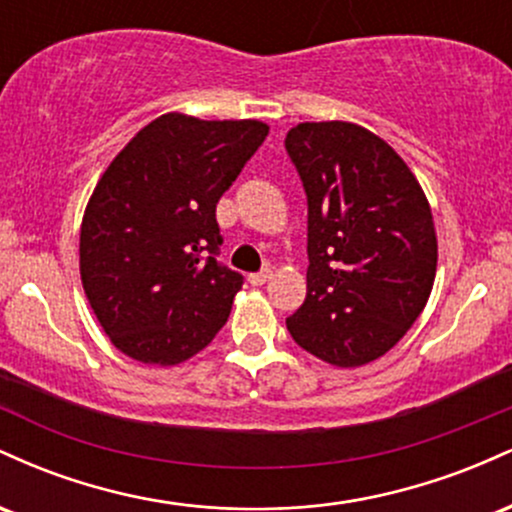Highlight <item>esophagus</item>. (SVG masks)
<instances>
[{"mask_svg": "<svg viewBox=\"0 0 512 512\" xmlns=\"http://www.w3.org/2000/svg\"><path fill=\"white\" fill-rule=\"evenodd\" d=\"M272 279V269L269 267H264V269H260V272H255V274H250L248 276V281L252 286H262V284H267V281Z\"/></svg>", "mask_w": 512, "mask_h": 512, "instance_id": "obj_1", "label": "esophagus"}]
</instances>
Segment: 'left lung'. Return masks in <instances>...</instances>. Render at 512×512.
Listing matches in <instances>:
<instances>
[{"label": "left lung", "mask_w": 512, "mask_h": 512, "mask_svg": "<svg viewBox=\"0 0 512 512\" xmlns=\"http://www.w3.org/2000/svg\"><path fill=\"white\" fill-rule=\"evenodd\" d=\"M286 151L308 197V293L286 317L293 342L356 368L395 346L436 279L438 240L419 180L351 122H303Z\"/></svg>", "instance_id": "8db88e82"}]
</instances>
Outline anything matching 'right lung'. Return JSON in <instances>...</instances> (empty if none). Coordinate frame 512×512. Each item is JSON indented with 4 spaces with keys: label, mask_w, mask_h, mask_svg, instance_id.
Returning a JSON list of instances; mask_svg holds the SVG:
<instances>
[{
    "label": "right lung",
    "mask_w": 512,
    "mask_h": 512,
    "mask_svg": "<svg viewBox=\"0 0 512 512\" xmlns=\"http://www.w3.org/2000/svg\"><path fill=\"white\" fill-rule=\"evenodd\" d=\"M267 134L257 120L168 113L98 180L81 221V284L125 356L175 366L226 325L243 274L216 260V204Z\"/></svg>",
    "instance_id": "add662e5"
}]
</instances>
